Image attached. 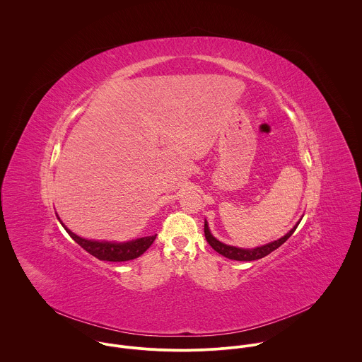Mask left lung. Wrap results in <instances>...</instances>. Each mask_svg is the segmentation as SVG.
Segmentation results:
<instances>
[{
    "label": "left lung",
    "mask_w": 362,
    "mask_h": 362,
    "mask_svg": "<svg viewBox=\"0 0 362 362\" xmlns=\"http://www.w3.org/2000/svg\"><path fill=\"white\" fill-rule=\"evenodd\" d=\"M300 221H302V219H299V222H298L285 236H282L281 239L271 241V243L264 244V245H259V247H254V248H240V247L229 245V244H225V243L218 240V239L214 238V235L211 233L206 221H205V238H206V241L211 244V247H212L215 251H218L219 254H222V255L226 257V258L236 259V261H254V259H259V258L268 255L269 252H272L274 250H276L279 245H282L285 241L288 240V239L293 235V232L296 230V228H298V225L300 223Z\"/></svg>",
    "instance_id": "left-lung-1"
}]
</instances>
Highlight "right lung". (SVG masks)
Instances as JSON below:
<instances>
[{
	"mask_svg": "<svg viewBox=\"0 0 362 362\" xmlns=\"http://www.w3.org/2000/svg\"><path fill=\"white\" fill-rule=\"evenodd\" d=\"M57 219L73 240L76 241L77 244H80L87 252H90L91 255H94V257H97L98 259H103V261L121 262V261L134 259V258L140 257L153 244V241L156 240V236H157V235H154V236L140 238V239H134V240L130 241H122V243H118V241L88 240V239L77 236L69 228H66L59 216H57Z\"/></svg>",
	"mask_w": 362,
	"mask_h": 362,
	"instance_id": "obj_1",
	"label": "right lung"
}]
</instances>
